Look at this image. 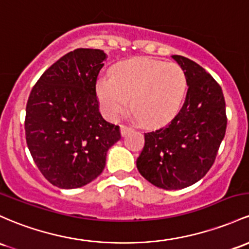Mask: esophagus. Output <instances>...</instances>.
Here are the masks:
<instances>
[{"label":"esophagus","mask_w":249,"mask_h":249,"mask_svg":"<svg viewBox=\"0 0 249 249\" xmlns=\"http://www.w3.org/2000/svg\"><path fill=\"white\" fill-rule=\"evenodd\" d=\"M131 130H132L131 126H127V125H120V133H122V136H126Z\"/></svg>","instance_id":"esophagus-1"}]
</instances>
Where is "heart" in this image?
<instances>
[{"mask_svg":"<svg viewBox=\"0 0 249 249\" xmlns=\"http://www.w3.org/2000/svg\"><path fill=\"white\" fill-rule=\"evenodd\" d=\"M187 89V76L177 64L133 58L116 65L112 78H100L97 94L111 118L127 107L131 98L136 116L147 126H160L181 110Z\"/></svg>","mask_w":249,"mask_h":249,"instance_id":"1","label":"heart"}]
</instances>
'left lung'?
<instances>
[{"mask_svg":"<svg viewBox=\"0 0 249 249\" xmlns=\"http://www.w3.org/2000/svg\"><path fill=\"white\" fill-rule=\"evenodd\" d=\"M187 76L184 104L164 127L144 133L137 158L139 174L165 190L183 189L200 181L214 164L226 133L222 89L193 60L173 55Z\"/></svg>","mask_w":249,"mask_h":249,"instance_id":"8db88e82","label":"left lung"}]
</instances>
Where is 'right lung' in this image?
<instances>
[{
	"mask_svg": "<svg viewBox=\"0 0 249 249\" xmlns=\"http://www.w3.org/2000/svg\"><path fill=\"white\" fill-rule=\"evenodd\" d=\"M106 54L78 48L40 76L26 107V141L41 174L61 189L89 184L103 173L118 125L99 112L95 92Z\"/></svg>",
	"mask_w": 249,
	"mask_h": 249,
	"instance_id": "1",
	"label": "right lung"
}]
</instances>
